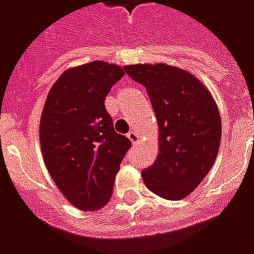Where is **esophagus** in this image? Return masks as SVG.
<instances>
[{"mask_svg":"<svg viewBox=\"0 0 254 254\" xmlns=\"http://www.w3.org/2000/svg\"><path fill=\"white\" fill-rule=\"evenodd\" d=\"M127 138L132 141L133 144H137L138 140H140V136H138L137 132H134V130H132V132L127 133Z\"/></svg>","mask_w":254,"mask_h":254,"instance_id":"obj_1","label":"esophagus"}]
</instances>
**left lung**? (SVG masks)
<instances>
[{
    "label": "left lung",
    "instance_id": "obj_1",
    "mask_svg": "<svg viewBox=\"0 0 254 254\" xmlns=\"http://www.w3.org/2000/svg\"><path fill=\"white\" fill-rule=\"evenodd\" d=\"M143 84L159 125V154L141 171L144 184L167 200L187 197L216 159L222 122L212 95L193 74L166 64L124 67Z\"/></svg>",
    "mask_w": 254,
    "mask_h": 254
}]
</instances>
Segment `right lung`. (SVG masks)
I'll list each match as a JSON object with an SVG mask.
<instances>
[{"label":"right lung","mask_w":254,"mask_h":254,"mask_svg":"<svg viewBox=\"0 0 254 254\" xmlns=\"http://www.w3.org/2000/svg\"><path fill=\"white\" fill-rule=\"evenodd\" d=\"M121 66L92 61L64 72L47 95L39 138L47 170L74 207H105L130 140L114 130L106 95Z\"/></svg>","instance_id":"right-lung-1"}]
</instances>
